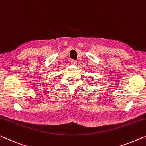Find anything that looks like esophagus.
Instances as JSON below:
<instances>
[{
	"instance_id": "obj_1",
	"label": "esophagus",
	"mask_w": 146,
	"mask_h": 146,
	"mask_svg": "<svg viewBox=\"0 0 146 146\" xmlns=\"http://www.w3.org/2000/svg\"><path fill=\"white\" fill-rule=\"evenodd\" d=\"M71 63L73 65H77V62L76 60H72L71 61Z\"/></svg>"
}]
</instances>
